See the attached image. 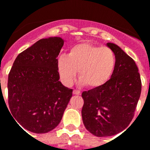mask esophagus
Segmentation results:
<instances>
[{
	"mask_svg": "<svg viewBox=\"0 0 150 150\" xmlns=\"http://www.w3.org/2000/svg\"><path fill=\"white\" fill-rule=\"evenodd\" d=\"M73 94H74V95H80V94H81V92H80V90H74V91H73Z\"/></svg>",
	"mask_w": 150,
	"mask_h": 150,
	"instance_id": "obj_1",
	"label": "esophagus"
}]
</instances>
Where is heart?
Listing matches in <instances>:
<instances>
[{"mask_svg":"<svg viewBox=\"0 0 150 150\" xmlns=\"http://www.w3.org/2000/svg\"><path fill=\"white\" fill-rule=\"evenodd\" d=\"M115 64L116 57L110 48L82 43L73 47L67 57H60L57 67L66 86L72 85L79 71L80 85L97 88L110 80Z\"/></svg>","mask_w":150,"mask_h":150,"instance_id":"heart-1","label":"heart"}]
</instances>
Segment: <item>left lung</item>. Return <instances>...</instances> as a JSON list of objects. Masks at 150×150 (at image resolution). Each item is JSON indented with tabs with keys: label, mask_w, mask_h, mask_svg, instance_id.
Masks as SVG:
<instances>
[{
	"label": "left lung",
	"mask_w": 150,
	"mask_h": 150,
	"mask_svg": "<svg viewBox=\"0 0 150 150\" xmlns=\"http://www.w3.org/2000/svg\"><path fill=\"white\" fill-rule=\"evenodd\" d=\"M116 64L110 80L102 86L82 93V119L96 137L113 136L130 123L141 93L140 75L134 60L117 44L107 43Z\"/></svg>",
	"instance_id": "obj_1"
}]
</instances>
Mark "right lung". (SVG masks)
<instances>
[{
  "label": "right lung",
  "instance_id": "add662e5",
  "mask_svg": "<svg viewBox=\"0 0 150 150\" xmlns=\"http://www.w3.org/2000/svg\"><path fill=\"white\" fill-rule=\"evenodd\" d=\"M64 43L57 37L40 40L17 56L8 75L11 114L18 126L32 133L57 127L72 96V89L59 81L57 57Z\"/></svg>",
  "mask_w": 150,
  "mask_h": 150
}]
</instances>
